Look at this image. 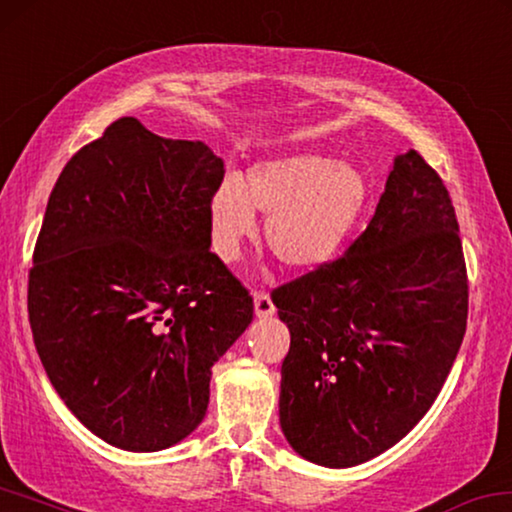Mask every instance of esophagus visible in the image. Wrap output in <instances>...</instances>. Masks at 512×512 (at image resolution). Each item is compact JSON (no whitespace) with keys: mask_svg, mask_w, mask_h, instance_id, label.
<instances>
[{"mask_svg":"<svg viewBox=\"0 0 512 512\" xmlns=\"http://www.w3.org/2000/svg\"><path fill=\"white\" fill-rule=\"evenodd\" d=\"M254 309L258 318H270L274 313V302L267 290H254Z\"/></svg>","mask_w":512,"mask_h":512,"instance_id":"34e87169","label":"esophagus"}]
</instances>
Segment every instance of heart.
Here are the masks:
<instances>
[{"instance_id":"obj_1","label":"heart","mask_w":512,"mask_h":512,"mask_svg":"<svg viewBox=\"0 0 512 512\" xmlns=\"http://www.w3.org/2000/svg\"><path fill=\"white\" fill-rule=\"evenodd\" d=\"M368 201V180L332 157L293 153L258 162L240 187L226 180L210 203L212 245L235 261L254 238V212L265 217V240L283 265L311 270L329 261L355 229Z\"/></svg>"}]
</instances>
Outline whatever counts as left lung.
<instances>
[{"instance_id":"left-lung-1","label":"left lung","mask_w":512,"mask_h":512,"mask_svg":"<svg viewBox=\"0 0 512 512\" xmlns=\"http://www.w3.org/2000/svg\"><path fill=\"white\" fill-rule=\"evenodd\" d=\"M290 329L283 435L302 458L352 467L400 442L442 391L467 329L469 279L444 180L396 157L366 231L274 288Z\"/></svg>"}]
</instances>
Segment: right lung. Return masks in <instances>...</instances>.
Here are the masks:
<instances>
[{
    "mask_svg": "<svg viewBox=\"0 0 512 512\" xmlns=\"http://www.w3.org/2000/svg\"><path fill=\"white\" fill-rule=\"evenodd\" d=\"M224 162L203 141L107 125L61 171L29 270V325L68 410L125 451L199 426L210 373L254 318L210 251Z\"/></svg>",
    "mask_w": 512,
    "mask_h": 512,
    "instance_id": "add662e5",
    "label": "right lung"
}]
</instances>
